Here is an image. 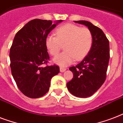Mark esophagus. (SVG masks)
<instances>
[{
	"label": "esophagus",
	"instance_id": "1",
	"mask_svg": "<svg viewBox=\"0 0 123 123\" xmlns=\"http://www.w3.org/2000/svg\"><path fill=\"white\" fill-rule=\"evenodd\" d=\"M66 70V68H60V71H61V72H64Z\"/></svg>",
	"mask_w": 123,
	"mask_h": 123
}]
</instances>
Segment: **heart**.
Instances as JSON below:
<instances>
[{
	"label": "heart",
	"instance_id": "b5f03b06",
	"mask_svg": "<svg viewBox=\"0 0 123 123\" xmlns=\"http://www.w3.org/2000/svg\"><path fill=\"white\" fill-rule=\"evenodd\" d=\"M56 35L49 34L45 39V44L52 55H57L62 45L65 52L56 57L54 62L61 66H66L75 61L82 59L89 52L93 37L87 27H80L73 24H66L56 29Z\"/></svg>",
	"mask_w": 123,
	"mask_h": 123
}]
</instances>
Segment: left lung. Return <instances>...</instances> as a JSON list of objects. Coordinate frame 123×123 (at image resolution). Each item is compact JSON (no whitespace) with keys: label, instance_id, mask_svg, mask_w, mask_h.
<instances>
[{"label":"left lung","instance_id":"8db88e82","mask_svg":"<svg viewBox=\"0 0 123 123\" xmlns=\"http://www.w3.org/2000/svg\"><path fill=\"white\" fill-rule=\"evenodd\" d=\"M75 22L87 27L93 41L87 55L77 66L69 68L73 78L66 86L73 95L87 98L95 93L105 81L110 59L109 41L102 30L91 22L85 20Z\"/></svg>","mask_w":123,"mask_h":123}]
</instances>
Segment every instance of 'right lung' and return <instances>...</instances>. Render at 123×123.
<instances>
[{"mask_svg":"<svg viewBox=\"0 0 123 123\" xmlns=\"http://www.w3.org/2000/svg\"><path fill=\"white\" fill-rule=\"evenodd\" d=\"M34 19L16 34L11 46L9 57L11 73L18 89L31 98L42 97L48 91L50 81L59 73L57 65L46 66L50 57L45 39L61 22Z\"/></svg>","mask_w":123,"mask_h":123,"instance_id":"obj_1","label":"right lung"}]
</instances>
